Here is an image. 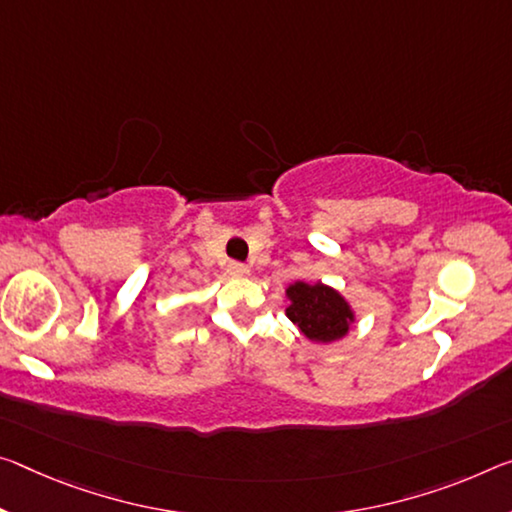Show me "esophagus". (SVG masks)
I'll list each match as a JSON object with an SVG mask.
<instances>
[{"mask_svg": "<svg viewBox=\"0 0 512 512\" xmlns=\"http://www.w3.org/2000/svg\"><path fill=\"white\" fill-rule=\"evenodd\" d=\"M227 271H230V275H234V278H246V275L250 273L246 264H239V262H232L230 266H227Z\"/></svg>", "mask_w": 512, "mask_h": 512, "instance_id": "obj_1", "label": "esophagus"}]
</instances>
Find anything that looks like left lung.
<instances>
[{
  "label": "left lung",
  "mask_w": 512,
  "mask_h": 512,
  "mask_svg": "<svg viewBox=\"0 0 512 512\" xmlns=\"http://www.w3.org/2000/svg\"><path fill=\"white\" fill-rule=\"evenodd\" d=\"M285 314L312 344H335L353 330L358 314L342 291L323 282L296 280L285 289Z\"/></svg>",
  "instance_id": "8db88e82"
}]
</instances>
